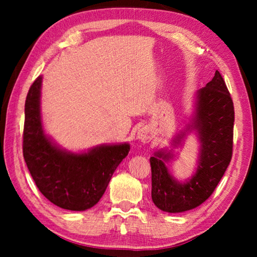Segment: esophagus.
I'll use <instances>...</instances> for the list:
<instances>
[{"label": "esophagus", "mask_w": 257, "mask_h": 257, "mask_svg": "<svg viewBox=\"0 0 257 257\" xmlns=\"http://www.w3.org/2000/svg\"><path fill=\"white\" fill-rule=\"evenodd\" d=\"M137 139H139L142 143H144V144L149 143L152 139V133H151L150 128L144 127V128L139 129L137 133Z\"/></svg>", "instance_id": "34e87169"}]
</instances>
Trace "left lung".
Segmentation results:
<instances>
[{
	"label": "left lung",
	"mask_w": 257,
	"mask_h": 257,
	"mask_svg": "<svg viewBox=\"0 0 257 257\" xmlns=\"http://www.w3.org/2000/svg\"><path fill=\"white\" fill-rule=\"evenodd\" d=\"M234 111L231 96L219 71L194 96L189 122L171 142L176 149L194 133L199 143L197 165L185 181L173 177L168 163L176 158L173 150L156 151L150 159L152 199L161 211L181 213L197 207L211 196L224 175L232 156Z\"/></svg>",
	"instance_id": "obj_1"
}]
</instances>
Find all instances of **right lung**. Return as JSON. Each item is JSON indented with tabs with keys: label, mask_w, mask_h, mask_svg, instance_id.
<instances>
[{
	"label": "right lung",
	"mask_w": 257,
	"mask_h": 257,
	"mask_svg": "<svg viewBox=\"0 0 257 257\" xmlns=\"http://www.w3.org/2000/svg\"><path fill=\"white\" fill-rule=\"evenodd\" d=\"M40 76L25 103L24 159L35 184L51 203L69 211H86L101 199L130 145L103 144L82 152L59 146L45 133L42 120Z\"/></svg>",
	"instance_id": "obj_1"
}]
</instances>
